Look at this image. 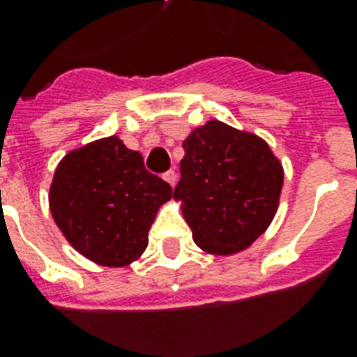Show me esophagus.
<instances>
[{"instance_id":"esophagus-1","label":"esophagus","mask_w":357,"mask_h":357,"mask_svg":"<svg viewBox=\"0 0 357 357\" xmlns=\"http://www.w3.org/2000/svg\"><path fill=\"white\" fill-rule=\"evenodd\" d=\"M162 178L166 179V181H168V183H170L172 187H174V185H176V181H178V174H176V172H174V170H168V172H166V174H164Z\"/></svg>"}]
</instances>
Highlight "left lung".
<instances>
[{
    "label": "left lung",
    "mask_w": 357,
    "mask_h": 357,
    "mask_svg": "<svg viewBox=\"0 0 357 357\" xmlns=\"http://www.w3.org/2000/svg\"><path fill=\"white\" fill-rule=\"evenodd\" d=\"M181 179L174 199L193 241L210 255L227 256L248 248L275 216L283 166L264 139L220 120L189 133Z\"/></svg>",
    "instance_id": "left-lung-1"
}]
</instances>
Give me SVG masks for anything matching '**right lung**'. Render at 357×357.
Masks as SVG:
<instances>
[{
    "label": "right lung",
    "mask_w": 357,
    "mask_h": 357,
    "mask_svg": "<svg viewBox=\"0 0 357 357\" xmlns=\"http://www.w3.org/2000/svg\"><path fill=\"white\" fill-rule=\"evenodd\" d=\"M172 187L145 168L143 156L116 135L70 151L59 162L50 208L66 241L107 268L137 260Z\"/></svg>",
    "instance_id": "1"
}]
</instances>
